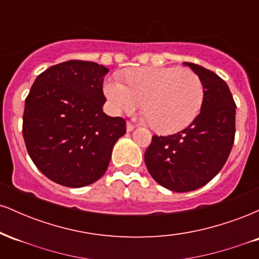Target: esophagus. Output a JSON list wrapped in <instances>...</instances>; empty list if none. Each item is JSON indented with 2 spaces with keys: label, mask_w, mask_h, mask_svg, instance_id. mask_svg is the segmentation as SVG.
<instances>
[{
  "label": "esophagus",
  "mask_w": 259,
  "mask_h": 259,
  "mask_svg": "<svg viewBox=\"0 0 259 259\" xmlns=\"http://www.w3.org/2000/svg\"><path fill=\"white\" fill-rule=\"evenodd\" d=\"M135 124H133V123H130V121H127L126 123V130L127 132H132V130H134L135 129Z\"/></svg>",
  "instance_id": "esophagus-1"
}]
</instances>
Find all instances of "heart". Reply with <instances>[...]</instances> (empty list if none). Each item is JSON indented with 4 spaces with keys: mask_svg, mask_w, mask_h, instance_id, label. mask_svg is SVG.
I'll return each instance as SVG.
<instances>
[{
    "mask_svg": "<svg viewBox=\"0 0 259 259\" xmlns=\"http://www.w3.org/2000/svg\"><path fill=\"white\" fill-rule=\"evenodd\" d=\"M125 82L109 78L103 92L115 114L130 113L144 101V119L156 132L173 134L185 129L200 114L204 86L200 76L179 67H142L126 70Z\"/></svg>",
    "mask_w": 259,
    "mask_h": 259,
    "instance_id": "heart-1",
    "label": "heart"
}]
</instances>
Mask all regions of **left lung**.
Here are the masks:
<instances>
[{
    "instance_id": "1",
    "label": "left lung",
    "mask_w": 259,
    "mask_h": 259,
    "mask_svg": "<svg viewBox=\"0 0 259 259\" xmlns=\"http://www.w3.org/2000/svg\"><path fill=\"white\" fill-rule=\"evenodd\" d=\"M184 64L203 82L200 114L179 133L153 135L145 152L153 179L175 192L192 191L209 183L227 162L235 140L236 105L227 82L201 65Z\"/></svg>"
}]
</instances>
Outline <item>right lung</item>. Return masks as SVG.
<instances>
[{"label":"right lung","mask_w":259,"mask_h":259,"mask_svg":"<svg viewBox=\"0 0 259 259\" xmlns=\"http://www.w3.org/2000/svg\"><path fill=\"white\" fill-rule=\"evenodd\" d=\"M105 65L67 61L46 69L25 99L23 138L34 164L59 185L82 187L106 173L126 121L103 112Z\"/></svg>","instance_id":"obj_1"}]
</instances>
